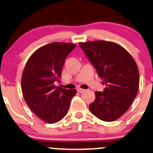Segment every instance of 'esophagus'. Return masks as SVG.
Wrapping results in <instances>:
<instances>
[{"instance_id":"34e87169","label":"esophagus","mask_w":153,"mask_h":153,"mask_svg":"<svg viewBox=\"0 0 153 153\" xmlns=\"http://www.w3.org/2000/svg\"><path fill=\"white\" fill-rule=\"evenodd\" d=\"M85 91V90H84V89H82V88H78V89H77V91L78 92V93H83V92Z\"/></svg>"}]
</instances>
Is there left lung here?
<instances>
[{
  "instance_id": "obj_1",
  "label": "left lung",
  "mask_w": 153,
  "mask_h": 153,
  "mask_svg": "<svg viewBox=\"0 0 153 153\" xmlns=\"http://www.w3.org/2000/svg\"><path fill=\"white\" fill-rule=\"evenodd\" d=\"M79 45L106 85L103 92H95V100L89 109L101 120H115L129 109L137 94L136 62L126 49L113 42L97 40Z\"/></svg>"
}]
</instances>
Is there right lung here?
<instances>
[{
  "label": "right lung",
  "mask_w": 153,
  "mask_h": 153,
  "mask_svg": "<svg viewBox=\"0 0 153 153\" xmlns=\"http://www.w3.org/2000/svg\"><path fill=\"white\" fill-rule=\"evenodd\" d=\"M76 45L52 43L35 51L27 60L21 79L24 99L30 109L48 123H56L65 116L75 89L57 87L66 57Z\"/></svg>",
  "instance_id": "obj_1"
}]
</instances>
